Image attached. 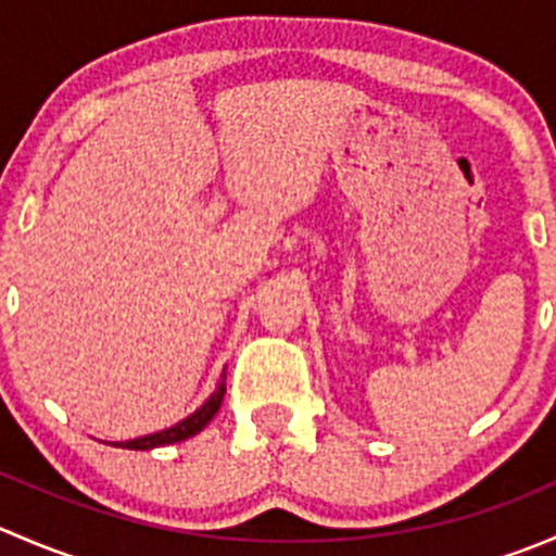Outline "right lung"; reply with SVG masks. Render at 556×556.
Masks as SVG:
<instances>
[{
	"label": "right lung",
	"mask_w": 556,
	"mask_h": 556,
	"mask_svg": "<svg viewBox=\"0 0 556 556\" xmlns=\"http://www.w3.org/2000/svg\"><path fill=\"white\" fill-rule=\"evenodd\" d=\"M223 395H226V371H223V382L217 384L215 392H212L210 401H206L201 408H195V412L190 414V417H185L182 422H177L169 430H161V433L142 435V439L117 441V444H112V446H123V450H155V446L177 444V441L190 439V435H195L199 430H204L206 422L215 417L217 408H220V403H223Z\"/></svg>",
	"instance_id": "1"
}]
</instances>
